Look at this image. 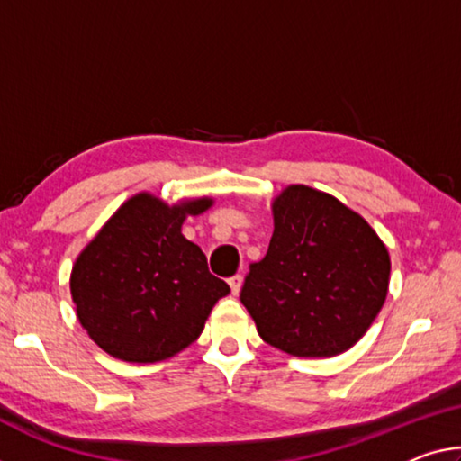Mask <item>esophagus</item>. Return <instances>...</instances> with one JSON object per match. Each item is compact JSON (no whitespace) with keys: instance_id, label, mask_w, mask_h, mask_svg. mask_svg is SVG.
I'll list each match as a JSON object with an SVG mask.
<instances>
[{"instance_id":"obj_1","label":"esophagus","mask_w":461,"mask_h":461,"mask_svg":"<svg viewBox=\"0 0 461 461\" xmlns=\"http://www.w3.org/2000/svg\"><path fill=\"white\" fill-rule=\"evenodd\" d=\"M240 285H243V276H240V274L230 276V278H229V286H230V290H232V294H239Z\"/></svg>"}]
</instances>
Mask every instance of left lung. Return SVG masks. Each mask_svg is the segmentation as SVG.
Returning a JSON list of instances; mask_svg holds the SVG:
<instances>
[{"label":"left lung","instance_id":"left-lung-1","mask_svg":"<svg viewBox=\"0 0 461 461\" xmlns=\"http://www.w3.org/2000/svg\"><path fill=\"white\" fill-rule=\"evenodd\" d=\"M272 210L270 247L249 266L240 303L274 348L336 357L384 307L389 253L365 218L317 189L290 185Z\"/></svg>","mask_w":461,"mask_h":461}]
</instances>
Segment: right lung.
Here are the masks:
<instances>
[{
  "mask_svg": "<svg viewBox=\"0 0 461 461\" xmlns=\"http://www.w3.org/2000/svg\"><path fill=\"white\" fill-rule=\"evenodd\" d=\"M212 200L168 208L140 194L125 202L76 259L72 299L88 336L111 357L154 363L202 334L218 299L230 293L206 255L181 235L187 214Z\"/></svg>",
  "mask_w": 461,
  "mask_h": 461,
  "instance_id": "add662e5",
  "label": "right lung"
}]
</instances>
